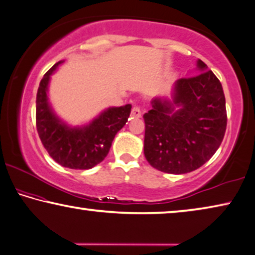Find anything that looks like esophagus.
<instances>
[{
    "label": "esophagus",
    "instance_id": "1",
    "mask_svg": "<svg viewBox=\"0 0 255 255\" xmlns=\"http://www.w3.org/2000/svg\"><path fill=\"white\" fill-rule=\"evenodd\" d=\"M142 116V112H140V109L138 106H134V108L131 109V117L135 118V119H138Z\"/></svg>",
    "mask_w": 255,
    "mask_h": 255
}]
</instances>
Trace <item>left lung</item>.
I'll return each instance as SVG.
<instances>
[{
    "instance_id": "obj_1",
    "label": "left lung",
    "mask_w": 255,
    "mask_h": 255,
    "mask_svg": "<svg viewBox=\"0 0 255 255\" xmlns=\"http://www.w3.org/2000/svg\"><path fill=\"white\" fill-rule=\"evenodd\" d=\"M201 73L175 83L173 103L155 98L145 123L144 154L155 169L185 174L210 160L221 145L227 129L222 85L203 60ZM180 109L173 111V105Z\"/></svg>"
}]
</instances>
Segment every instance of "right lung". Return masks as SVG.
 I'll return each instance as SVG.
<instances>
[{"label":"right lung","instance_id":"1","mask_svg":"<svg viewBox=\"0 0 255 255\" xmlns=\"http://www.w3.org/2000/svg\"><path fill=\"white\" fill-rule=\"evenodd\" d=\"M60 63H56L43 75L37 89V134L44 149L59 165L72 169L93 168L108 155L116 134L128 121L131 105L106 110L86 127H67L55 117L47 100L49 79Z\"/></svg>","mask_w":255,"mask_h":255}]
</instances>
